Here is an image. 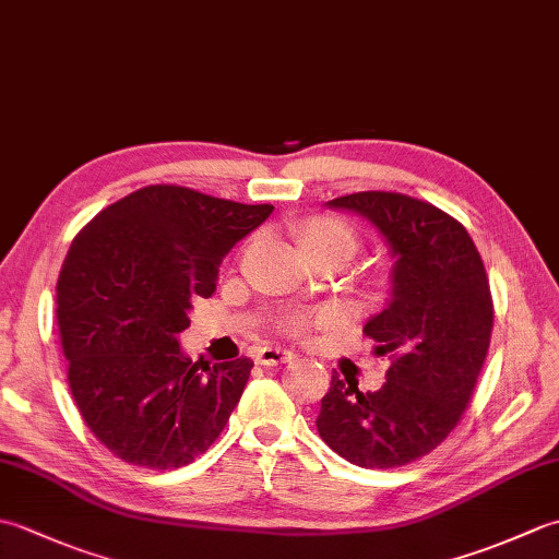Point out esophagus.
<instances>
[{"mask_svg":"<svg viewBox=\"0 0 559 559\" xmlns=\"http://www.w3.org/2000/svg\"><path fill=\"white\" fill-rule=\"evenodd\" d=\"M295 358V353L288 350V348H261L257 353V362L259 365H266V367H273V365H281V362H288Z\"/></svg>","mask_w":559,"mask_h":559,"instance_id":"1","label":"esophagus"}]
</instances>
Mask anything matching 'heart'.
I'll use <instances>...</instances> for the list:
<instances>
[{"mask_svg": "<svg viewBox=\"0 0 559 559\" xmlns=\"http://www.w3.org/2000/svg\"><path fill=\"white\" fill-rule=\"evenodd\" d=\"M300 240L305 249H312V247H324V245H346L350 249H355V233L348 228L346 223L338 221V218H329V216H319V218H310L307 221L302 228H300ZM329 322V314H322L317 319V324H326ZM307 324H310V319L305 314H293L286 319V326L293 334H298Z\"/></svg>", "mask_w": 559, "mask_h": 559, "instance_id": "obj_1", "label": "heart"}]
</instances>
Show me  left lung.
Returning a JSON list of instances; mask_svg holds the SVG:
<instances>
[{"label": "left lung", "instance_id": "left-lung-1", "mask_svg": "<svg viewBox=\"0 0 559 559\" xmlns=\"http://www.w3.org/2000/svg\"><path fill=\"white\" fill-rule=\"evenodd\" d=\"M360 213L394 257L391 298L367 319L386 382L362 391L336 372L317 415L319 437L360 468H399L430 454L459 425L492 334V295L468 230L427 201L358 192L326 201Z\"/></svg>", "mask_w": 559, "mask_h": 559}]
</instances>
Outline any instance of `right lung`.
Wrapping results in <instances>:
<instances>
[{
  "instance_id": "right-lung-1",
  "label": "right lung",
  "mask_w": 559,
  "mask_h": 559,
  "mask_svg": "<svg viewBox=\"0 0 559 559\" xmlns=\"http://www.w3.org/2000/svg\"><path fill=\"white\" fill-rule=\"evenodd\" d=\"M177 185H151L103 209L57 278L67 377L88 430L117 459L182 468L216 442L254 362H192L177 334L216 293L223 257L271 216Z\"/></svg>"
}]
</instances>
